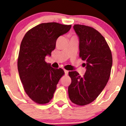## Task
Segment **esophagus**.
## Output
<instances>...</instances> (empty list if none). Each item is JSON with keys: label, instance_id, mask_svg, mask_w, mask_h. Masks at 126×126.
Masks as SVG:
<instances>
[{"label": "esophagus", "instance_id": "34e87169", "mask_svg": "<svg viewBox=\"0 0 126 126\" xmlns=\"http://www.w3.org/2000/svg\"><path fill=\"white\" fill-rule=\"evenodd\" d=\"M64 74H65V75H68V72H69V71H67V70H65V69H64Z\"/></svg>", "mask_w": 126, "mask_h": 126}]
</instances>
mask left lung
Instances as JSON below:
<instances>
[{"label":"left lung","instance_id":"obj_1","mask_svg":"<svg viewBox=\"0 0 126 126\" xmlns=\"http://www.w3.org/2000/svg\"><path fill=\"white\" fill-rule=\"evenodd\" d=\"M79 39V57L85 62L86 72L81 77L70 71L69 99L74 104L85 105L94 101L106 86L112 66V55L104 36L93 28L76 24L73 27Z\"/></svg>","mask_w":126,"mask_h":126}]
</instances>
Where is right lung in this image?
<instances>
[{
  "label": "right lung",
  "instance_id": "1",
  "mask_svg": "<svg viewBox=\"0 0 126 126\" xmlns=\"http://www.w3.org/2000/svg\"><path fill=\"white\" fill-rule=\"evenodd\" d=\"M71 28V25L57 22L42 23L29 30L22 39L17 69L25 93L36 103L49 102L64 75L62 68L54 69L45 62V58L51 55L57 38Z\"/></svg>",
  "mask_w": 126,
  "mask_h": 126
}]
</instances>
